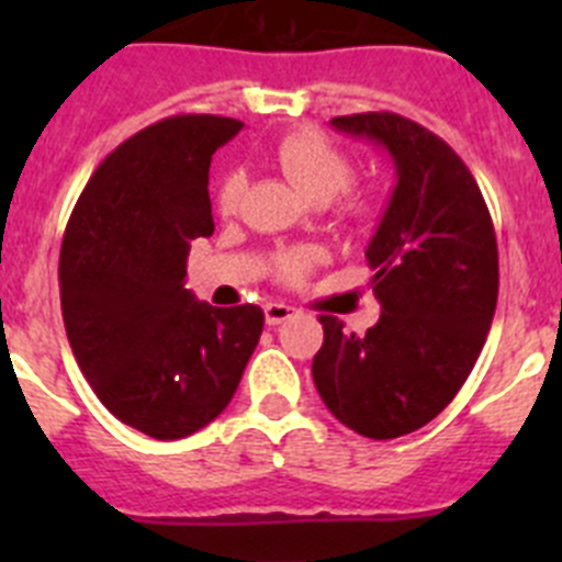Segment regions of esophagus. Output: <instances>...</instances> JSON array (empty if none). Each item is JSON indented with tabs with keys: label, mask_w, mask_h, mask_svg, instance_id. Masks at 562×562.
<instances>
[{
	"label": "esophagus",
	"mask_w": 562,
	"mask_h": 562,
	"mask_svg": "<svg viewBox=\"0 0 562 562\" xmlns=\"http://www.w3.org/2000/svg\"><path fill=\"white\" fill-rule=\"evenodd\" d=\"M292 312H295V310H292V306L276 304V301H272V304L265 306V321L270 326H278V324H284V321H290Z\"/></svg>",
	"instance_id": "obj_1"
}]
</instances>
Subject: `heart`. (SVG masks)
Instances as JSON below:
<instances>
[{
    "label": "heart",
    "mask_w": 562,
    "mask_h": 562,
    "mask_svg": "<svg viewBox=\"0 0 562 562\" xmlns=\"http://www.w3.org/2000/svg\"><path fill=\"white\" fill-rule=\"evenodd\" d=\"M272 162L284 180L297 191V196H304L312 205H326L351 186L355 168L351 160L331 140H326L324 134L317 132H292L284 140H278L272 148ZM245 173L231 171L222 177L220 191H216V207L222 216H231L241 205L245 196ZM366 205L360 200L349 202V213H362ZM315 265V252H290L281 258L278 265V276L286 281H297L304 278L306 270Z\"/></svg>",
    "instance_id": "b5f03b06"
}]
</instances>
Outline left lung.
<instances>
[{"instance_id":"obj_1","label":"left lung","mask_w":562,"mask_h":562,"mask_svg":"<svg viewBox=\"0 0 562 562\" xmlns=\"http://www.w3.org/2000/svg\"><path fill=\"white\" fill-rule=\"evenodd\" d=\"M331 126L391 154L396 186L369 241L382 315L362 337L321 315L312 380L355 434L396 439L448 408L473 371L498 301V245L470 168L448 143L394 112Z\"/></svg>"}]
</instances>
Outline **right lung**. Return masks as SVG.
Segmentation results:
<instances>
[{
	"label": "right lung",
	"mask_w": 562,
	"mask_h": 562,
	"mask_svg": "<svg viewBox=\"0 0 562 562\" xmlns=\"http://www.w3.org/2000/svg\"><path fill=\"white\" fill-rule=\"evenodd\" d=\"M245 126L173 114L98 166L58 258L67 340L98 400L151 439L213 422L238 389L265 312L211 306L186 290L193 238L211 236V157Z\"/></svg>",
	"instance_id": "add662e5"
}]
</instances>
